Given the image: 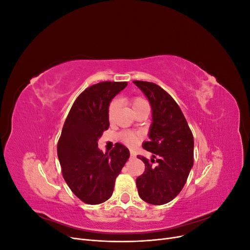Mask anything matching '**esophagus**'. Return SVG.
<instances>
[{
  "instance_id": "34e87169",
  "label": "esophagus",
  "mask_w": 250,
  "mask_h": 250,
  "mask_svg": "<svg viewBox=\"0 0 250 250\" xmlns=\"http://www.w3.org/2000/svg\"><path fill=\"white\" fill-rule=\"evenodd\" d=\"M130 157H131V158H134V157H135V154H134V152H132V151L130 152Z\"/></svg>"
}]
</instances>
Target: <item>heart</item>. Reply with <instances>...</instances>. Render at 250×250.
Returning a JSON list of instances; mask_svg holds the SVG:
<instances>
[{"instance_id": "b5f03b06", "label": "heart", "mask_w": 250, "mask_h": 250, "mask_svg": "<svg viewBox=\"0 0 250 250\" xmlns=\"http://www.w3.org/2000/svg\"><path fill=\"white\" fill-rule=\"evenodd\" d=\"M130 103H131V106H132L133 111L141 108V107H144V106H149L148 102L145 99H144V98H142V97H134V98H132ZM118 106H119L118 100H113L109 104L107 116H108V120L110 121V122L113 120V118H115V113H116V111L118 109ZM119 139H120L121 142H122L123 144H125V145L128 146V147L135 146L139 143V141H140L139 134L134 133V132H130V131L121 132L119 134Z\"/></svg>"}]
</instances>
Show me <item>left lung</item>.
<instances>
[{"label":"left lung","mask_w":250,"mask_h":250,"mask_svg":"<svg viewBox=\"0 0 250 250\" xmlns=\"http://www.w3.org/2000/svg\"><path fill=\"white\" fill-rule=\"evenodd\" d=\"M152 109L149 141L143 148L153 153L151 162L138 156L145 171L137 178L140 197L150 204L168 203L183 190L194 163V139L175 100L155 83L135 80ZM157 162L156 165L150 163Z\"/></svg>","instance_id":"1"}]
</instances>
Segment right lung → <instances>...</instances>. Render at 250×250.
Instances as JSON below:
<instances>
[{
	"mask_svg": "<svg viewBox=\"0 0 250 250\" xmlns=\"http://www.w3.org/2000/svg\"><path fill=\"white\" fill-rule=\"evenodd\" d=\"M127 82L104 81L82 92L66 117L57 144L62 176L71 191L87 204L110 198L115 181L129 158V150L117 143L110 152L98 148V140L108 129L110 101Z\"/></svg>",
	"mask_w": 250,
	"mask_h": 250,
	"instance_id": "add662e5",
	"label": "right lung"
}]
</instances>
